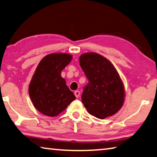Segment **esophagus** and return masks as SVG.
I'll list each match as a JSON object with an SVG mask.
<instances>
[{
  "label": "esophagus",
  "instance_id": "34e87169",
  "mask_svg": "<svg viewBox=\"0 0 157 157\" xmlns=\"http://www.w3.org/2000/svg\"><path fill=\"white\" fill-rule=\"evenodd\" d=\"M74 94H75V95L76 98H79V95H80V93H79V91H75V93H74Z\"/></svg>",
  "mask_w": 157,
  "mask_h": 157
}]
</instances>
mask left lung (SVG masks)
<instances>
[{"mask_svg": "<svg viewBox=\"0 0 157 157\" xmlns=\"http://www.w3.org/2000/svg\"><path fill=\"white\" fill-rule=\"evenodd\" d=\"M79 64L89 79L82 102L91 115L104 119L114 115L124 101L123 82L109 61L95 52L79 57Z\"/></svg>", "mask_w": 157, "mask_h": 157, "instance_id": "left-lung-1", "label": "left lung"}]
</instances>
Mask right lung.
<instances>
[{"mask_svg": "<svg viewBox=\"0 0 157 157\" xmlns=\"http://www.w3.org/2000/svg\"><path fill=\"white\" fill-rule=\"evenodd\" d=\"M72 59L67 53H52L44 57L37 66L29 84V95L34 107L44 115L58 116L75 99L61 76Z\"/></svg>", "mask_w": 157, "mask_h": 157, "instance_id": "obj_1", "label": "right lung"}]
</instances>
